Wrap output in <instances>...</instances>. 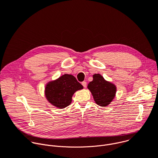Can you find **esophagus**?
Listing matches in <instances>:
<instances>
[{
  "instance_id": "esophagus-1",
  "label": "esophagus",
  "mask_w": 158,
  "mask_h": 158,
  "mask_svg": "<svg viewBox=\"0 0 158 158\" xmlns=\"http://www.w3.org/2000/svg\"><path fill=\"white\" fill-rule=\"evenodd\" d=\"M81 85L83 86V87H85V88H86V81H83V82L81 83Z\"/></svg>"
}]
</instances>
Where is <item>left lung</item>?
Segmentation results:
<instances>
[{
    "label": "left lung",
    "mask_w": 158,
    "mask_h": 158,
    "mask_svg": "<svg viewBox=\"0 0 158 158\" xmlns=\"http://www.w3.org/2000/svg\"><path fill=\"white\" fill-rule=\"evenodd\" d=\"M92 93L95 103L101 107H107L115 97L117 87L115 84L107 81L100 74L93 75V80L87 86Z\"/></svg>",
    "instance_id": "left-lung-1"
}]
</instances>
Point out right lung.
Here are the masks:
<instances>
[{
	"label": "right lung",
	"instance_id": "obj_1",
	"mask_svg": "<svg viewBox=\"0 0 158 158\" xmlns=\"http://www.w3.org/2000/svg\"><path fill=\"white\" fill-rule=\"evenodd\" d=\"M83 89V86L74 76L64 74L46 83L44 95L52 106L58 109H64L72 103L73 94Z\"/></svg>",
	"mask_w": 158,
	"mask_h": 158
}]
</instances>
